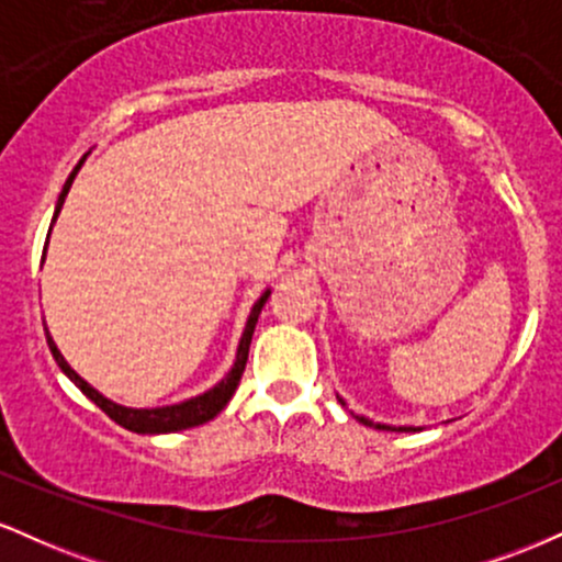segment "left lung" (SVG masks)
Listing matches in <instances>:
<instances>
[{
	"mask_svg": "<svg viewBox=\"0 0 562 562\" xmlns=\"http://www.w3.org/2000/svg\"><path fill=\"white\" fill-rule=\"evenodd\" d=\"M338 402L346 406V402L340 396H338ZM351 415H353V412H351ZM353 417H357V420L362 425H367V428H375V430H396V434H417V430H423L420 425H385V423H372L370 417H362V415H353Z\"/></svg>",
	"mask_w": 562,
	"mask_h": 562,
	"instance_id": "8db88e82",
	"label": "left lung"
}]
</instances>
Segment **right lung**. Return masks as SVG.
Masks as SVG:
<instances>
[{
	"mask_svg": "<svg viewBox=\"0 0 562 562\" xmlns=\"http://www.w3.org/2000/svg\"><path fill=\"white\" fill-rule=\"evenodd\" d=\"M89 156V153H87ZM83 156L79 164H76V169L70 171V177L66 179V184H63V192L57 195V203H55V214H53V224H49V232H53L57 216H60V209L63 203H66V195L70 190V184H74L76 173L83 166ZM47 243H49V235H47ZM44 256H47V248H44ZM44 261V259H42ZM269 293H272V288H267L263 293L259 295V301L254 303V308H250L248 314V322H245V330L240 335V344H237V353H235V362H232L229 372L224 375L218 383L211 385L209 391L198 393V396H190L184 398V402H177V404H166V406H124V404H115L113 398L102 396L100 391L94 389V385H89L87 380H83L79 372L74 370L66 362V357L60 353V348L53 340V335H49L47 327V344H49V351H53L57 367H60L63 372H66L70 383H76V389H79L83 396L92 398V402L100 406L102 412H105L111 420H115L119 425H124L126 430H132V434H150V436H158V434H177V430H187V428H195V425H203L209 420H214L218 412L227 406V402L232 396H235L237 385H240V378H243V370H245V362H248V348H250V338H254V330H256V322H259V314L263 308V303H267Z\"/></svg>",
	"mask_w": 562,
	"mask_h": 562,
	"instance_id": "obj_1",
	"label": "right lung"
}]
</instances>
